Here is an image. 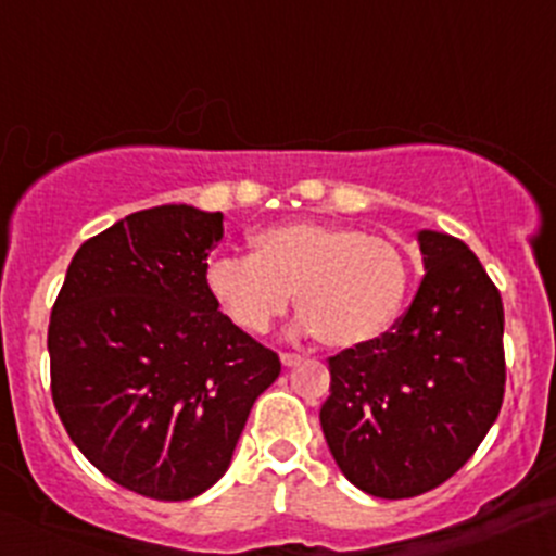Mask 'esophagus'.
Instances as JSON below:
<instances>
[{
    "mask_svg": "<svg viewBox=\"0 0 556 556\" xmlns=\"http://www.w3.org/2000/svg\"><path fill=\"white\" fill-rule=\"evenodd\" d=\"M279 361H282V366L293 368V366H301V363H304V357L295 355V352H282V355H279Z\"/></svg>",
    "mask_w": 556,
    "mask_h": 556,
    "instance_id": "34e87169",
    "label": "esophagus"
}]
</instances>
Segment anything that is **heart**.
Here are the masks:
<instances>
[{"mask_svg":"<svg viewBox=\"0 0 556 556\" xmlns=\"http://www.w3.org/2000/svg\"><path fill=\"white\" fill-rule=\"evenodd\" d=\"M206 293L239 330L261 336L290 309L328 350H363L401 317L412 261L392 239L325 220H288L252 237V255L206 263Z\"/></svg>","mask_w":556,"mask_h":556,"instance_id":"b5f03b06","label":"heart"}]
</instances>
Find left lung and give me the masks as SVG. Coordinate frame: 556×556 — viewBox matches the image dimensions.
<instances>
[{
  "mask_svg": "<svg viewBox=\"0 0 556 556\" xmlns=\"http://www.w3.org/2000/svg\"><path fill=\"white\" fill-rule=\"evenodd\" d=\"M425 277L390 333L330 363L319 408L341 473L374 497L422 495L457 473L506 392L503 301L479 257L450 233L419 231Z\"/></svg>",
  "mask_w": 556,
  "mask_h": 556,
  "instance_id": "8db88e82",
  "label": "left lung"
}]
</instances>
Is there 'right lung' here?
I'll return each mask as SVG.
<instances>
[{
  "label": "right lung",
  "instance_id": "obj_1",
  "mask_svg": "<svg viewBox=\"0 0 556 556\" xmlns=\"http://www.w3.org/2000/svg\"><path fill=\"white\" fill-rule=\"evenodd\" d=\"M220 212H134L72 257L50 312V392L88 463L115 484L190 501L231 465L255 397L282 371L206 293Z\"/></svg>",
  "mask_w": 556,
  "mask_h": 556
}]
</instances>
